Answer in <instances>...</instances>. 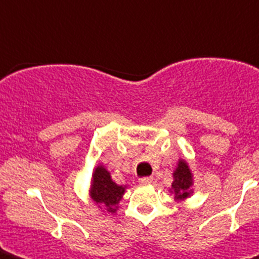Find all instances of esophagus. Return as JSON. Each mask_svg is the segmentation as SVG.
<instances>
[{
    "label": "esophagus",
    "instance_id": "obj_1",
    "mask_svg": "<svg viewBox=\"0 0 259 259\" xmlns=\"http://www.w3.org/2000/svg\"><path fill=\"white\" fill-rule=\"evenodd\" d=\"M152 181H153V177H142V179H140V184L148 185V184H150Z\"/></svg>",
    "mask_w": 259,
    "mask_h": 259
}]
</instances>
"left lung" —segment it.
Listing matches in <instances>:
<instances>
[{"mask_svg": "<svg viewBox=\"0 0 259 259\" xmlns=\"http://www.w3.org/2000/svg\"><path fill=\"white\" fill-rule=\"evenodd\" d=\"M173 181L169 188L170 195L176 201H184L192 196L193 193V173L189 168L188 162L179 158L177 165L172 173Z\"/></svg>", "mask_w": 259, "mask_h": 259, "instance_id": "obj_1", "label": "left lung"}]
</instances>
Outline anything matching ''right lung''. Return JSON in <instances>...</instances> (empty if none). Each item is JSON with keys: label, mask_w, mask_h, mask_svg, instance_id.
Returning <instances> with one entry per match:
<instances>
[{"label": "right lung", "mask_w": 259, "mask_h": 259, "mask_svg": "<svg viewBox=\"0 0 259 259\" xmlns=\"http://www.w3.org/2000/svg\"><path fill=\"white\" fill-rule=\"evenodd\" d=\"M127 185H119L111 179V173L105 165L98 164L94 168L90 183V199L102 209V212L115 213L118 204L125 195Z\"/></svg>", "instance_id": "1"}]
</instances>
